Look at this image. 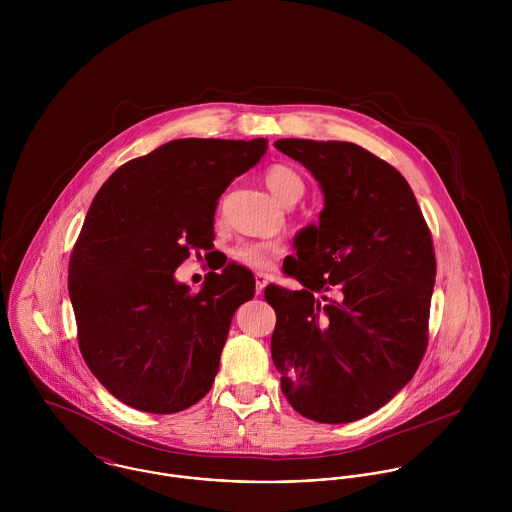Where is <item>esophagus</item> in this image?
<instances>
[{"label":"esophagus","mask_w":512,"mask_h":512,"mask_svg":"<svg viewBox=\"0 0 512 512\" xmlns=\"http://www.w3.org/2000/svg\"><path fill=\"white\" fill-rule=\"evenodd\" d=\"M266 286H268V274H256V293L260 295Z\"/></svg>","instance_id":"34e87169"}]
</instances>
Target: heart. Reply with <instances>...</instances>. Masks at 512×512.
<instances>
[{"mask_svg":"<svg viewBox=\"0 0 512 512\" xmlns=\"http://www.w3.org/2000/svg\"><path fill=\"white\" fill-rule=\"evenodd\" d=\"M264 181L268 189L274 193V197L284 205L297 203L305 191V183L301 175L293 167L284 163L270 165L264 171ZM228 254L234 264L256 270V272H264L284 254V246L276 240L240 242L232 246Z\"/></svg>","mask_w":512,"mask_h":512,"instance_id":"obj_1","label":"heart"}]
</instances>
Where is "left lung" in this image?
Returning a JSON list of instances; mask_svg holds the SVG:
<instances>
[{"label": "left lung", "mask_w": 512, "mask_h": 512, "mask_svg": "<svg viewBox=\"0 0 512 512\" xmlns=\"http://www.w3.org/2000/svg\"><path fill=\"white\" fill-rule=\"evenodd\" d=\"M274 146L311 171L325 209L284 262L303 290H264L276 311L272 359L295 412L355 422L402 390L426 355L432 232L408 181L365 147L297 138Z\"/></svg>", "instance_id": "left-lung-1"}]
</instances>
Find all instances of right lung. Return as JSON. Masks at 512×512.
<instances>
[{
	"label": "right lung",
	"mask_w": 512,
	"mask_h": 512,
	"mask_svg": "<svg viewBox=\"0 0 512 512\" xmlns=\"http://www.w3.org/2000/svg\"><path fill=\"white\" fill-rule=\"evenodd\" d=\"M258 140H173L118 167L96 193L69 262L84 363L120 402L173 414L213 386L234 311L254 297L242 266L175 282L211 250L219 197L264 155Z\"/></svg>",
	"instance_id": "1"
}]
</instances>
